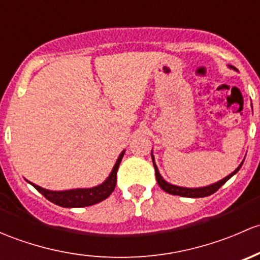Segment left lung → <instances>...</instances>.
I'll use <instances>...</instances> for the list:
<instances>
[{"mask_svg": "<svg viewBox=\"0 0 260 260\" xmlns=\"http://www.w3.org/2000/svg\"><path fill=\"white\" fill-rule=\"evenodd\" d=\"M228 68L232 69V70L238 71L234 66L228 65ZM151 159H152V164H154V168H155V176H156V181L157 184H159L160 188L164 190V191L169 192L171 195H179V197H184V198H204V197H209V195L214 194V192L220 188L221 185H224V184H225L233 175H235V174L239 171L240 168H242L243 162H244V160H243V161L239 164V167L233 171V173H230L228 176L223 178L221 180L216 181V183H213L207 186H199V188H186V186H179V185H174V184L168 183V181L162 178L161 174L159 173V169H157L156 164H155V157H154V154H152V150H151Z\"/></svg>", "mask_w": 260, "mask_h": 260, "instance_id": "obj_1", "label": "left lung"}]
</instances>
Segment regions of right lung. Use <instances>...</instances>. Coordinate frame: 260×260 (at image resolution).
Wrapping results in <instances>:
<instances>
[{
  "label": "right lung",
  "mask_w": 260,
  "mask_h": 260,
  "mask_svg": "<svg viewBox=\"0 0 260 260\" xmlns=\"http://www.w3.org/2000/svg\"><path fill=\"white\" fill-rule=\"evenodd\" d=\"M125 154V150H122L121 154L117 157L116 162H115L114 168H112L110 175L105 179L99 185L92 186V188H76V189H69V190H49L41 188V186L36 185V184L31 183V181L26 180L30 183L37 191L41 192L47 200H50L53 204L58 205L62 208H84L90 207V205L98 204V203L103 202L106 198L110 197V194L114 191L115 186H116V174L119 165L121 162L122 156Z\"/></svg>",
  "instance_id": "1"
}]
</instances>
